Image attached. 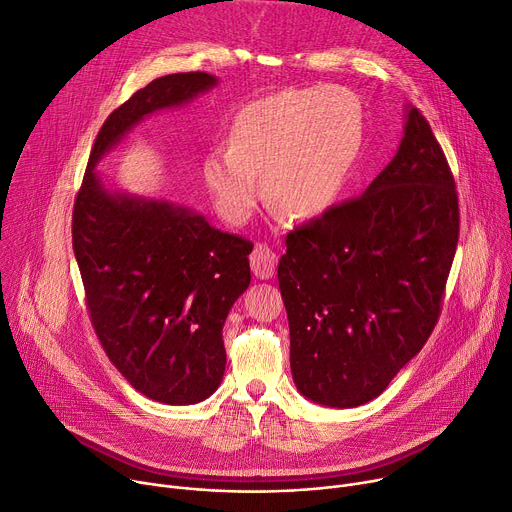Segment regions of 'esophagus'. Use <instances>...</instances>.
Returning a JSON list of instances; mask_svg holds the SVG:
<instances>
[{"label": "esophagus", "mask_w": 512, "mask_h": 512, "mask_svg": "<svg viewBox=\"0 0 512 512\" xmlns=\"http://www.w3.org/2000/svg\"><path fill=\"white\" fill-rule=\"evenodd\" d=\"M277 254H274L268 246L264 244H256V248L250 254V266L252 272L256 274L258 279H270L274 270H277Z\"/></svg>", "instance_id": "esophagus-1"}]
</instances>
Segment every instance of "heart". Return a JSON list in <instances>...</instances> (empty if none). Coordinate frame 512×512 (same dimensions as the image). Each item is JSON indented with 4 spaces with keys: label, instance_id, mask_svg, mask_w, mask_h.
<instances>
[{
    "label": "heart",
    "instance_id": "obj_1",
    "mask_svg": "<svg viewBox=\"0 0 512 512\" xmlns=\"http://www.w3.org/2000/svg\"><path fill=\"white\" fill-rule=\"evenodd\" d=\"M365 110L344 88L285 90L246 104L235 114L229 145L203 157V182L217 213L244 225L260 201L309 221L342 196L363 149Z\"/></svg>",
    "mask_w": 512,
    "mask_h": 512
}]
</instances>
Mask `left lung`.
I'll list each match as a JSON object with an SVG mask.
<instances>
[{"label":"left lung","instance_id":"left-lung-1","mask_svg":"<svg viewBox=\"0 0 512 512\" xmlns=\"http://www.w3.org/2000/svg\"><path fill=\"white\" fill-rule=\"evenodd\" d=\"M459 240L447 157L418 108L359 199L287 235L279 287L297 389L328 408L385 391L435 330Z\"/></svg>","mask_w":512,"mask_h":512}]
</instances>
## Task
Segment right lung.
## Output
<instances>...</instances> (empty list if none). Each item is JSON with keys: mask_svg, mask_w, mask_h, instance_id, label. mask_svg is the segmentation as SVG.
<instances>
[{"mask_svg": "<svg viewBox=\"0 0 512 512\" xmlns=\"http://www.w3.org/2000/svg\"><path fill=\"white\" fill-rule=\"evenodd\" d=\"M217 86L205 71L157 77L110 112L73 205V252L96 336L149 400H207L225 373L223 324L250 285L252 242L166 201L102 186L96 164L147 114Z\"/></svg>", "mask_w": 512, "mask_h": 512, "instance_id": "add662e5", "label": "right lung"}]
</instances>
